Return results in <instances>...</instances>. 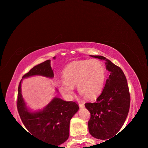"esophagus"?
<instances>
[{
  "instance_id": "34e87169",
  "label": "esophagus",
  "mask_w": 148,
  "mask_h": 148,
  "mask_svg": "<svg viewBox=\"0 0 148 148\" xmlns=\"http://www.w3.org/2000/svg\"><path fill=\"white\" fill-rule=\"evenodd\" d=\"M79 106L80 108H84L85 107V105L84 103H79Z\"/></svg>"
}]
</instances>
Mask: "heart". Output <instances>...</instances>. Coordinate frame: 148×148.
<instances>
[{
  "label": "heart",
  "instance_id": "heart-1",
  "mask_svg": "<svg viewBox=\"0 0 148 148\" xmlns=\"http://www.w3.org/2000/svg\"><path fill=\"white\" fill-rule=\"evenodd\" d=\"M63 81L58 84L61 93L66 99H72L74 87L87 99L96 98L103 89L106 72L103 65L97 59L72 62L62 72Z\"/></svg>",
  "mask_w": 148,
  "mask_h": 148
}]
</instances>
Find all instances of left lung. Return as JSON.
<instances>
[{
	"label": "left lung",
	"mask_w": 148,
	"mask_h": 148,
	"mask_svg": "<svg viewBox=\"0 0 148 148\" xmlns=\"http://www.w3.org/2000/svg\"><path fill=\"white\" fill-rule=\"evenodd\" d=\"M91 56L106 60V69L110 74L97 101L85 104L91 114L89 131L97 139L108 140L119 131L128 115L131 102L128 84L120 67L103 56Z\"/></svg>",
	"instance_id": "8db88e82"
}]
</instances>
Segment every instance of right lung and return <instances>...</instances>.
<instances>
[{
	"instance_id": "add662e5",
	"label": "right lung",
	"mask_w": 148,
	"mask_h": 148,
	"mask_svg": "<svg viewBox=\"0 0 148 148\" xmlns=\"http://www.w3.org/2000/svg\"><path fill=\"white\" fill-rule=\"evenodd\" d=\"M36 75L50 78L53 77L50 60L34 66L22 78ZM21 82L22 79L18 87L17 108L21 121L29 133L43 142L53 145L59 146L64 143L69 136L70 121L79 110L78 105L75 102H66L56 97L42 110L31 112L22 97Z\"/></svg>"
}]
</instances>
